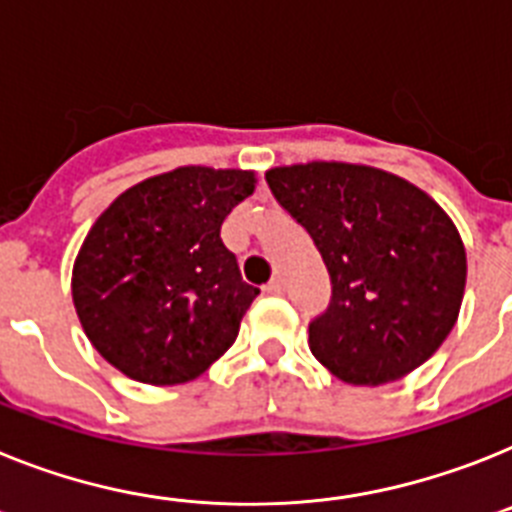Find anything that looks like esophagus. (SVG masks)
Returning a JSON list of instances; mask_svg holds the SVG:
<instances>
[{"instance_id":"obj_1","label":"esophagus","mask_w":512,"mask_h":512,"mask_svg":"<svg viewBox=\"0 0 512 512\" xmlns=\"http://www.w3.org/2000/svg\"><path fill=\"white\" fill-rule=\"evenodd\" d=\"M264 292H266V295H285V282H282L279 277L272 279V282L264 287Z\"/></svg>"}]
</instances>
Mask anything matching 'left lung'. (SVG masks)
<instances>
[{
    "instance_id": "obj_1",
    "label": "left lung",
    "mask_w": 512,
    "mask_h": 512,
    "mask_svg": "<svg viewBox=\"0 0 512 512\" xmlns=\"http://www.w3.org/2000/svg\"><path fill=\"white\" fill-rule=\"evenodd\" d=\"M329 269L331 300L308 323L310 352L352 386L412 373L451 334L466 251L425 191L383 170L308 163L266 173Z\"/></svg>"
}]
</instances>
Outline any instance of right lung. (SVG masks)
<instances>
[{
	"instance_id": "1",
	"label": "right lung",
	"mask_w": 512,
	"mask_h": 512,
	"mask_svg": "<svg viewBox=\"0 0 512 512\" xmlns=\"http://www.w3.org/2000/svg\"><path fill=\"white\" fill-rule=\"evenodd\" d=\"M253 183L248 170H170L131 186L90 227L72 298L113 368L176 386L230 349L259 287L243 282L220 230Z\"/></svg>"
}]
</instances>
